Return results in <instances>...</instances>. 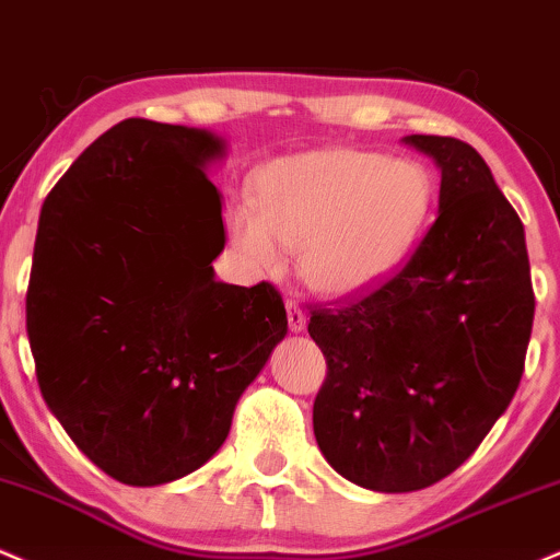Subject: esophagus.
<instances>
[{
	"label": "esophagus",
	"mask_w": 560,
	"mask_h": 560,
	"mask_svg": "<svg viewBox=\"0 0 560 560\" xmlns=\"http://www.w3.org/2000/svg\"><path fill=\"white\" fill-rule=\"evenodd\" d=\"M288 308V325H291L293 332H301L306 327V308L299 304V301H285Z\"/></svg>",
	"instance_id": "esophagus-1"
}]
</instances>
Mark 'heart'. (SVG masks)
Wrapping results in <instances>:
<instances>
[{
	"label": "heart",
	"mask_w": 560,
	"mask_h": 560,
	"mask_svg": "<svg viewBox=\"0 0 560 560\" xmlns=\"http://www.w3.org/2000/svg\"><path fill=\"white\" fill-rule=\"evenodd\" d=\"M432 196L419 162L322 149L269 162L256 175L252 209L230 207L225 225L248 267L272 272L291 248L314 291L346 295L404 265L422 238Z\"/></svg>",
	"instance_id": "obj_1"
}]
</instances>
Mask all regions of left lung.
<instances>
[{
  "instance_id": "obj_1",
  "label": "left lung",
  "mask_w": 560,
  "mask_h": 560,
  "mask_svg": "<svg viewBox=\"0 0 560 560\" xmlns=\"http://www.w3.org/2000/svg\"><path fill=\"white\" fill-rule=\"evenodd\" d=\"M406 143L443 170L438 220L393 278L308 319L327 361L319 451L380 492L430 488L479 448L522 383L535 319L524 225L477 149Z\"/></svg>"
}]
</instances>
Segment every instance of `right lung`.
Listing matches in <instances>:
<instances>
[{
  "mask_svg": "<svg viewBox=\"0 0 560 560\" xmlns=\"http://www.w3.org/2000/svg\"><path fill=\"white\" fill-rule=\"evenodd\" d=\"M207 130L130 117L46 196L25 327L72 443L133 488L173 482L225 443L235 404L285 338L272 282L214 280L225 246Z\"/></svg>",
  "mask_w": 560,
  "mask_h": 560,
  "instance_id": "obj_1",
  "label": "right lung"
}]
</instances>
